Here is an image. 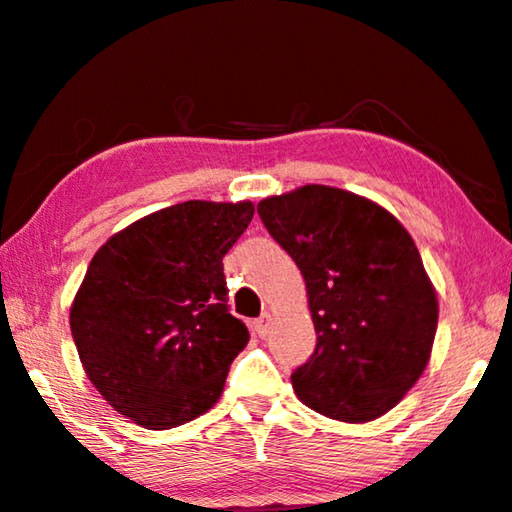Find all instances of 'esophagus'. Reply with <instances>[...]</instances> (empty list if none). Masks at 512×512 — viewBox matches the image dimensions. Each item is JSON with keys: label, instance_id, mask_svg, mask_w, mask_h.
Returning a JSON list of instances; mask_svg holds the SVG:
<instances>
[{"label": "esophagus", "instance_id": "1", "mask_svg": "<svg viewBox=\"0 0 512 512\" xmlns=\"http://www.w3.org/2000/svg\"><path fill=\"white\" fill-rule=\"evenodd\" d=\"M270 325H272V316L268 314V311H265L261 318H256V321H254V330L258 332V337H268Z\"/></svg>", "mask_w": 512, "mask_h": 512}]
</instances>
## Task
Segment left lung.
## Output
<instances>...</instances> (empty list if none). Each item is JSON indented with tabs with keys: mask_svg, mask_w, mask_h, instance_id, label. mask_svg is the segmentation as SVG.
Masks as SVG:
<instances>
[{
	"mask_svg": "<svg viewBox=\"0 0 512 512\" xmlns=\"http://www.w3.org/2000/svg\"><path fill=\"white\" fill-rule=\"evenodd\" d=\"M258 214L307 284L316 348L295 395L342 422L388 413L425 372L439 323L416 242L381 205L325 184L263 198Z\"/></svg>",
	"mask_w": 512,
	"mask_h": 512,
	"instance_id": "1",
	"label": "left lung"
}]
</instances>
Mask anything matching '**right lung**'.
I'll return each mask as SVG.
<instances>
[{"label":"right lung","mask_w":512,"mask_h":512,"mask_svg":"<svg viewBox=\"0 0 512 512\" xmlns=\"http://www.w3.org/2000/svg\"><path fill=\"white\" fill-rule=\"evenodd\" d=\"M254 203L187 201L133 221L96 251L71 305L87 379L122 416L170 429L219 402L249 330L228 311L224 256Z\"/></svg>","instance_id":"add662e5"}]
</instances>
